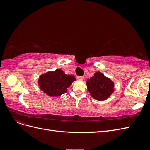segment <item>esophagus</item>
Segmentation results:
<instances>
[{
  "label": "esophagus",
  "mask_w": 150,
  "mask_h": 150,
  "mask_svg": "<svg viewBox=\"0 0 150 150\" xmlns=\"http://www.w3.org/2000/svg\"><path fill=\"white\" fill-rule=\"evenodd\" d=\"M77 78L79 80H84V76H77Z\"/></svg>",
  "instance_id": "esophagus-1"
}]
</instances>
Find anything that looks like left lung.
Segmentation results:
<instances>
[{
  "label": "left lung",
  "instance_id": "obj_1",
  "mask_svg": "<svg viewBox=\"0 0 150 150\" xmlns=\"http://www.w3.org/2000/svg\"><path fill=\"white\" fill-rule=\"evenodd\" d=\"M86 84L90 94L98 101L106 99L114 91V83L99 72H97L93 77L88 79Z\"/></svg>",
  "mask_w": 150,
  "mask_h": 150
}]
</instances>
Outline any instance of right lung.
Instances as JSON below:
<instances>
[{"label": "right lung", "mask_w": 150, "mask_h": 150, "mask_svg": "<svg viewBox=\"0 0 150 150\" xmlns=\"http://www.w3.org/2000/svg\"><path fill=\"white\" fill-rule=\"evenodd\" d=\"M72 75H66L64 71L56 69L40 76L39 79L40 88L51 96H59L67 92V88L75 81Z\"/></svg>", "instance_id": "1"}]
</instances>
